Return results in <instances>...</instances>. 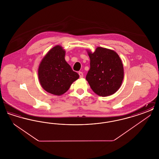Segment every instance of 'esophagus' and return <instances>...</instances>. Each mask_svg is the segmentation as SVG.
Wrapping results in <instances>:
<instances>
[{
  "instance_id": "esophagus-1",
  "label": "esophagus",
  "mask_w": 159,
  "mask_h": 159,
  "mask_svg": "<svg viewBox=\"0 0 159 159\" xmlns=\"http://www.w3.org/2000/svg\"><path fill=\"white\" fill-rule=\"evenodd\" d=\"M79 76H80V78H82V77H83V73L82 72L79 71Z\"/></svg>"
}]
</instances>
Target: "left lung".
Returning <instances> with one entry per match:
<instances>
[{"mask_svg":"<svg viewBox=\"0 0 159 159\" xmlns=\"http://www.w3.org/2000/svg\"><path fill=\"white\" fill-rule=\"evenodd\" d=\"M90 69L86 79L91 89L101 97L113 95L120 88L124 77L119 55L113 50L98 47L93 53L88 51Z\"/></svg>","mask_w":159,"mask_h":159,"instance_id":"obj_1","label":"left lung"}]
</instances>
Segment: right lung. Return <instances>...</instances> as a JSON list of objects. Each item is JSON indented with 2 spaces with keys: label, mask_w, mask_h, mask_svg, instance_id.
<instances>
[{
  "label": "right lung",
  "mask_w": 159,
  "mask_h": 159,
  "mask_svg": "<svg viewBox=\"0 0 159 159\" xmlns=\"http://www.w3.org/2000/svg\"><path fill=\"white\" fill-rule=\"evenodd\" d=\"M65 54L61 46H54L42 59L38 69L39 80L42 87L55 95H61L66 92L79 77L65 60Z\"/></svg>",
  "instance_id": "add662e5"
}]
</instances>
